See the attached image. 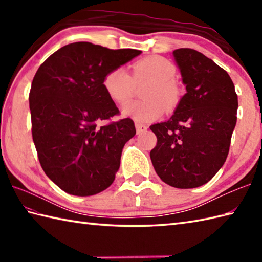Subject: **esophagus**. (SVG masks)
Here are the masks:
<instances>
[{
  "label": "esophagus",
  "mask_w": 262,
  "mask_h": 262,
  "mask_svg": "<svg viewBox=\"0 0 262 262\" xmlns=\"http://www.w3.org/2000/svg\"><path fill=\"white\" fill-rule=\"evenodd\" d=\"M135 127H136V133H137V134H143L144 132L147 130V126L146 125H143V124H140V122H136Z\"/></svg>",
  "instance_id": "esophagus-1"
}]
</instances>
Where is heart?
I'll return each mask as SVG.
<instances>
[{"mask_svg":"<svg viewBox=\"0 0 262 262\" xmlns=\"http://www.w3.org/2000/svg\"><path fill=\"white\" fill-rule=\"evenodd\" d=\"M176 68L161 56L144 57L132 65V76L122 68L111 70L103 79V88L109 98L118 104H126L135 91V84L149 81L143 92V101H136L122 108L124 116L140 122L159 119L164 109L173 110L180 102L181 89L173 76Z\"/></svg>","mask_w":262,"mask_h":262,"instance_id":"1","label":"heart"}]
</instances>
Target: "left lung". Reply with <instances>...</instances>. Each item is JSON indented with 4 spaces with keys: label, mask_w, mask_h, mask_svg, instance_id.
Instances as JSON below:
<instances>
[{
    "label": "left lung",
    "mask_w": 262,
    "mask_h": 262,
    "mask_svg": "<svg viewBox=\"0 0 262 262\" xmlns=\"http://www.w3.org/2000/svg\"><path fill=\"white\" fill-rule=\"evenodd\" d=\"M173 57L187 93L169 120L149 126L158 138L149 157L166 185L197 188L226 161L236 124L237 96L227 72L204 54L179 48Z\"/></svg>",
    "instance_id": "8db88e82"
}]
</instances>
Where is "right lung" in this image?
I'll use <instances>...</instances> for the list:
<instances>
[{
  "label": "right lung",
  "instance_id": "right-lung-1",
  "mask_svg": "<svg viewBox=\"0 0 262 262\" xmlns=\"http://www.w3.org/2000/svg\"><path fill=\"white\" fill-rule=\"evenodd\" d=\"M141 53L73 42L38 69L29 93L32 140L42 170L65 192L92 196L114 182L136 129L130 118L99 126L119 114L103 79Z\"/></svg>",
  "mask_w": 262,
  "mask_h": 262
}]
</instances>
